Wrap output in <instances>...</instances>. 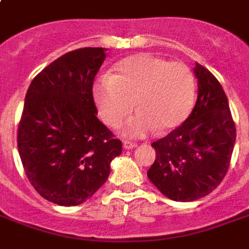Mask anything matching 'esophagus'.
I'll return each mask as SVG.
<instances>
[{"instance_id": "obj_1", "label": "esophagus", "mask_w": 249, "mask_h": 249, "mask_svg": "<svg viewBox=\"0 0 249 249\" xmlns=\"http://www.w3.org/2000/svg\"><path fill=\"white\" fill-rule=\"evenodd\" d=\"M123 146H124L125 150H132V148L137 147V143H134V142H130V141H124Z\"/></svg>"}]
</instances>
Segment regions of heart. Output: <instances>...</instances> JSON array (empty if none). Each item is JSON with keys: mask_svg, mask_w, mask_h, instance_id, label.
I'll list each match as a JSON object with an SVG mask.
<instances>
[{"mask_svg": "<svg viewBox=\"0 0 249 249\" xmlns=\"http://www.w3.org/2000/svg\"><path fill=\"white\" fill-rule=\"evenodd\" d=\"M93 99L108 126L120 124L136 107L138 112L125 121L121 132L143 137L156 129L160 133L174 130L187 120L195 106L196 81L182 62L134 54L117 62L112 75L93 84Z\"/></svg>", "mask_w": 249, "mask_h": 249, "instance_id": "obj_1", "label": "heart"}]
</instances>
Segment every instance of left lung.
<instances>
[{
    "instance_id": "left-lung-1",
    "label": "left lung",
    "mask_w": 249,
    "mask_h": 249,
    "mask_svg": "<svg viewBox=\"0 0 249 249\" xmlns=\"http://www.w3.org/2000/svg\"><path fill=\"white\" fill-rule=\"evenodd\" d=\"M197 99L187 120L151 144L156 159L147 177L166 197L194 201L208 195L228 173L236 132L218 80L195 63Z\"/></svg>"
}]
</instances>
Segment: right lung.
<instances>
[{
  "label": "right lung",
  "mask_w": 249,
  "mask_h": 249,
  "mask_svg": "<svg viewBox=\"0 0 249 249\" xmlns=\"http://www.w3.org/2000/svg\"><path fill=\"white\" fill-rule=\"evenodd\" d=\"M107 49L83 48L64 54L32 80L18 129L25 174L46 200L73 207L88 200L109 176L121 154L97 117L93 81Z\"/></svg>",
  "instance_id": "1"
}]
</instances>
